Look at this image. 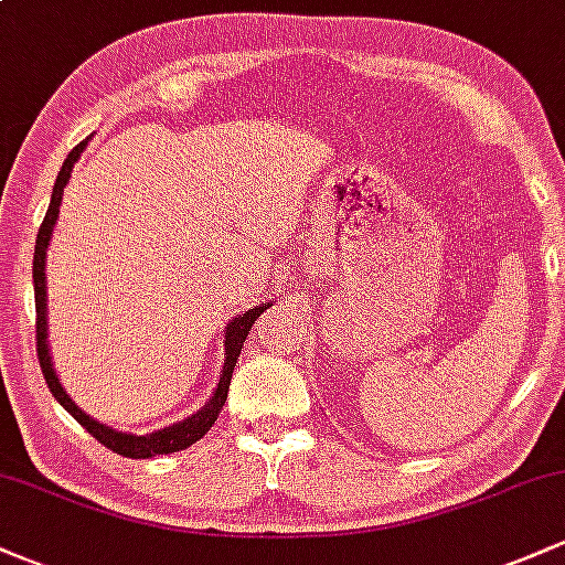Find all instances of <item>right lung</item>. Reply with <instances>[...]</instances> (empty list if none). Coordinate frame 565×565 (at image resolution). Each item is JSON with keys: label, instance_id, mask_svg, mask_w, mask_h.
Returning <instances> with one entry per match:
<instances>
[{"label": "right lung", "instance_id": "obj_1", "mask_svg": "<svg viewBox=\"0 0 565 565\" xmlns=\"http://www.w3.org/2000/svg\"><path fill=\"white\" fill-rule=\"evenodd\" d=\"M84 146H87V140H82L79 146H76L74 151L68 153V159L63 161V170L57 172V180H55V188H53V199H50V210H47V215H44L42 225H39V233H36L34 302H36V355H39V366H42L44 380H47L50 393L55 395L57 404L66 408L71 417H74L76 423H79L95 440H100L106 449H111V451L121 454V457H129V459H148V457H157V454L183 451L191 444H196V440L204 436V433L210 430L212 425H215L217 414L223 412L225 398H228V385H231L233 366H236L238 353H242L246 334H249L252 323L260 319V313L265 308H268V305H260V308L246 310V313L238 316V319H233L231 327L225 329V366H223V374H220L217 391L210 398V404L201 408V412L193 414V417H188V419H183V423H178L172 427H164V430L151 433V436H129V433H116V430H111V427L95 423L93 417H87V414H84L82 408L68 398L66 391H63L61 382H57V377H55V369H53V364H50V350H47V284H44V255H47L50 233H53V225L57 220V206H61L63 188H66L68 178H71V170H74V161L79 159Z\"/></svg>", "mask_w": 565, "mask_h": 565}]
</instances>
